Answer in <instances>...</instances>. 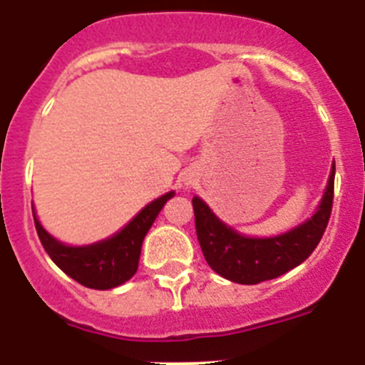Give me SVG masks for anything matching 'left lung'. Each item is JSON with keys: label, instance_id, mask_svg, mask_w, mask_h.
<instances>
[{"label": "left lung", "instance_id": "left-lung-1", "mask_svg": "<svg viewBox=\"0 0 365 365\" xmlns=\"http://www.w3.org/2000/svg\"><path fill=\"white\" fill-rule=\"evenodd\" d=\"M334 199V166L322 205L307 222L278 237H245L222 225L199 197L192 199L195 230L206 263L222 278L256 285L289 272L307 259L327 228Z\"/></svg>", "mask_w": 365, "mask_h": 365}]
</instances>
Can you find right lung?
Returning a JSON list of instances; mask_svg holds the SVG:
<instances>
[{
    "instance_id": "1",
    "label": "right lung",
    "mask_w": 365,
    "mask_h": 365,
    "mask_svg": "<svg viewBox=\"0 0 365 365\" xmlns=\"http://www.w3.org/2000/svg\"><path fill=\"white\" fill-rule=\"evenodd\" d=\"M172 197L173 192H170L157 201L150 202L117 235L96 245H89V247H66L58 243L43 230L38 219H34V227H36L38 237L43 245L45 252L49 254L51 259L69 278L89 289L106 291L133 278V274L138 269V257H140L144 237L153 225L155 217L159 215L164 202Z\"/></svg>"
}]
</instances>
